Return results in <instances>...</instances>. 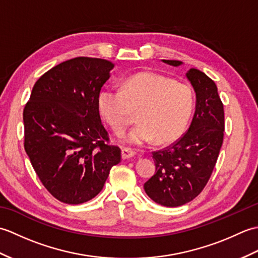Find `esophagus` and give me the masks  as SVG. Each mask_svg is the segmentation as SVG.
I'll use <instances>...</instances> for the list:
<instances>
[{"label":"esophagus","mask_w":258,"mask_h":258,"mask_svg":"<svg viewBox=\"0 0 258 258\" xmlns=\"http://www.w3.org/2000/svg\"><path fill=\"white\" fill-rule=\"evenodd\" d=\"M135 155V152L131 149H127V147H124L122 150V157L123 160H128V158L133 157Z\"/></svg>","instance_id":"esophagus-1"}]
</instances>
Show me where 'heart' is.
Segmentation results:
<instances>
[{
  "mask_svg": "<svg viewBox=\"0 0 258 258\" xmlns=\"http://www.w3.org/2000/svg\"><path fill=\"white\" fill-rule=\"evenodd\" d=\"M193 91L186 83L155 72H141L126 79L119 90L111 87L98 96V108L115 134L122 135L138 112L139 125L126 140L143 145L155 140L165 144L184 132L193 111Z\"/></svg>",
  "mask_w": 258,
  "mask_h": 258,
  "instance_id": "obj_1",
  "label": "heart"
}]
</instances>
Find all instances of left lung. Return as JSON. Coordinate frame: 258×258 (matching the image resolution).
Masks as SVG:
<instances>
[{
	"mask_svg": "<svg viewBox=\"0 0 258 258\" xmlns=\"http://www.w3.org/2000/svg\"><path fill=\"white\" fill-rule=\"evenodd\" d=\"M177 67V59H163ZM186 76L196 93V109L188 130L165 149L152 152L156 171L144 184L157 204L177 207L204 189L215 167L224 139V106L212 79L196 69Z\"/></svg>",
	"mask_w": 258,
	"mask_h": 258,
	"instance_id": "left-lung-1",
	"label": "left lung"
}]
</instances>
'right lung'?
<instances>
[{
	"label": "right lung",
	"instance_id": "1",
	"mask_svg": "<svg viewBox=\"0 0 258 258\" xmlns=\"http://www.w3.org/2000/svg\"><path fill=\"white\" fill-rule=\"evenodd\" d=\"M113 67L102 58L68 59L36 81L25 104V152L48 193L65 204L95 197L122 160L119 147L109 144L98 109Z\"/></svg>",
	"mask_w": 258,
	"mask_h": 258
}]
</instances>
